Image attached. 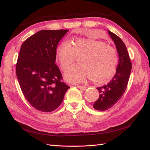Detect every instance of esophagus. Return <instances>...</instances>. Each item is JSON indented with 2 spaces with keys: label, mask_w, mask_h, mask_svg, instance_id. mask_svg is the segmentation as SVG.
<instances>
[{
  "label": "esophagus",
  "mask_w": 150,
  "mask_h": 150,
  "mask_svg": "<svg viewBox=\"0 0 150 150\" xmlns=\"http://www.w3.org/2000/svg\"><path fill=\"white\" fill-rule=\"evenodd\" d=\"M77 86L78 88L81 89V90H86L87 88V87L85 86Z\"/></svg>",
  "instance_id": "esophagus-1"
}]
</instances>
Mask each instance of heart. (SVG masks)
<instances>
[{
    "label": "heart",
    "mask_w": 150,
    "mask_h": 150,
    "mask_svg": "<svg viewBox=\"0 0 150 150\" xmlns=\"http://www.w3.org/2000/svg\"><path fill=\"white\" fill-rule=\"evenodd\" d=\"M57 62L63 71L79 59L80 65L67 70L64 78L67 82L80 83L88 77L97 83L110 79L114 74L118 63V55L113 47L103 41L91 38H78L71 44L63 42L55 50Z\"/></svg>",
    "instance_id": "1"
}]
</instances>
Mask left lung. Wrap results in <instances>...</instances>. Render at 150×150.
I'll return each mask as SVG.
<instances>
[{
  "instance_id": "1",
  "label": "left lung",
  "mask_w": 150,
  "mask_h": 150,
  "mask_svg": "<svg viewBox=\"0 0 150 150\" xmlns=\"http://www.w3.org/2000/svg\"><path fill=\"white\" fill-rule=\"evenodd\" d=\"M116 46L119 55V62L116 73L109 83L97 88L99 97L93 104L94 109L105 111L112 107L122 97L129 81L132 63L126 46L123 41L115 34L108 31Z\"/></svg>"
}]
</instances>
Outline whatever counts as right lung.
<instances>
[{"label":"right lung","mask_w":150,"mask_h":150,"mask_svg":"<svg viewBox=\"0 0 150 150\" xmlns=\"http://www.w3.org/2000/svg\"><path fill=\"white\" fill-rule=\"evenodd\" d=\"M68 30H41L22 44L16 74L25 98L36 110L51 112L62 103L69 86L61 82L55 50Z\"/></svg>","instance_id":"obj_1"}]
</instances>
